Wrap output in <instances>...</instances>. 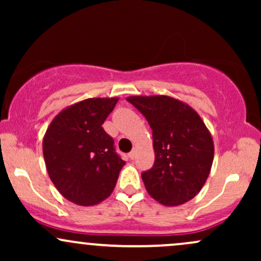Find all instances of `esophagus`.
<instances>
[{
	"instance_id": "1",
	"label": "esophagus",
	"mask_w": 261,
	"mask_h": 261,
	"mask_svg": "<svg viewBox=\"0 0 261 261\" xmlns=\"http://www.w3.org/2000/svg\"><path fill=\"white\" fill-rule=\"evenodd\" d=\"M135 155H136V151L135 149H133V151L128 153V157H130V160H135Z\"/></svg>"
}]
</instances>
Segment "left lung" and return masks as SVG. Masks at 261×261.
<instances>
[{"label":"left lung","mask_w":261,"mask_h":261,"mask_svg":"<svg viewBox=\"0 0 261 261\" xmlns=\"http://www.w3.org/2000/svg\"><path fill=\"white\" fill-rule=\"evenodd\" d=\"M126 100L152 128L154 164L143 184L155 201L173 207L201 190L214 162V140L200 115L169 95H131Z\"/></svg>","instance_id":"left-lung-1"}]
</instances>
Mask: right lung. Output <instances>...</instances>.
<instances>
[{
    "label": "right lung",
    "mask_w": 261,
    "mask_h": 261,
    "mask_svg": "<svg viewBox=\"0 0 261 261\" xmlns=\"http://www.w3.org/2000/svg\"><path fill=\"white\" fill-rule=\"evenodd\" d=\"M119 98H88L60 112L43 139L47 174L68 201L97 205L110 196L124 167L101 127Z\"/></svg>",
    "instance_id": "right-lung-1"
}]
</instances>
